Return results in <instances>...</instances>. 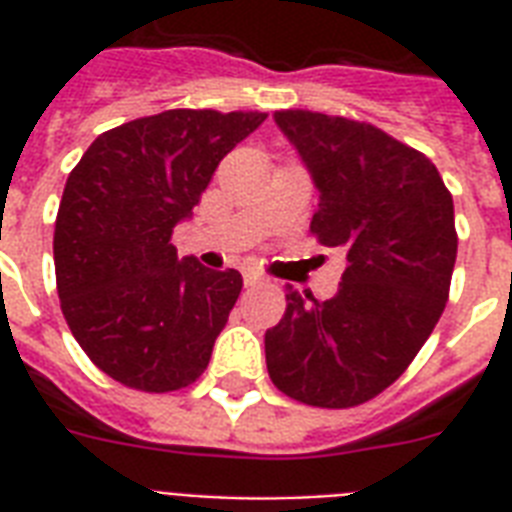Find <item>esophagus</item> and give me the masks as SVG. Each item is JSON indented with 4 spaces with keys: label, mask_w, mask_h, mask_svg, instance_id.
<instances>
[{
    "label": "esophagus",
    "mask_w": 512,
    "mask_h": 512,
    "mask_svg": "<svg viewBox=\"0 0 512 512\" xmlns=\"http://www.w3.org/2000/svg\"><path fill=\"white\" fill-rule=\"evenodd\" d=\"M265 276L263 273H257V271H244V284H247V287H255V284H265Z\"/></svg>",
    "instance_id": "34e87169"
}]
</instances>
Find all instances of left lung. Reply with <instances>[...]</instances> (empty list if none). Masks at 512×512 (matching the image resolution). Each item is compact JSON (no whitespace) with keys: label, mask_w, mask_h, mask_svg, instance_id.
Here are the masks:
<instances>
[{"label":"left lung","mask_w":512,"mask_h":512,"mask_svg":"<svg viewBox=\"0 0 512 512\" xmlns=\"http://www.w3.org/2000/svg\"><path fill=\"white\" fill-rule=\"evenodd\" d=\"M319 188L311 233L348 257L329 300L287 284L265 332L273 385L300 404L348 409L380 396L420 353L449 300L452 193L428 156L369 122L276 111Z\"/></svg>","instance_id":"1"}]
</instances>
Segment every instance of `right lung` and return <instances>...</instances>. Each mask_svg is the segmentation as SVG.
Masks as SVG:
<instances>
[{
  "label": "right lung",
  "instance_id": "add662e5",
  "mask_svg": "<svg viewBox=\"0 0 512 512\" xmlns=\"http://www.w3.org/2000/svg\"><path fill=\"white\" fill-rule=\"evenodd\" d=\"M265 119L212 108L132 119L68 175L52 239L60 311L92 364L127 388L170 393L207 369L244 281L177 260L172 228Z\"/></svg>",
  "mask_w": 512,
  "mask_h": 512
}]
</instances>
